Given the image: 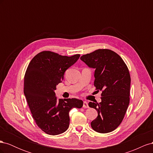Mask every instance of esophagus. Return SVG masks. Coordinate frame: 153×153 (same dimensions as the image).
I'll return each mask as SVG.
<instances>
[{
  "label": "esophagus",
  "instance_id": "esophagus-1",
  "mask_svg": "<svg viewBox=\"0 0 153 153\" xmlns=\"http://www.w3.org/2000/svg\"><path fill=\"white\" fill-rule=\"evenodd\" d=\"M83 107L85 108H89V105H88L87 101H84V103H83Z\"/></svg>",
  "mask_w": 153,
  "mask_h": 153
}]
</instances>
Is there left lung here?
<instances>
[{"label":"left lung","instance_id":"1","mask_svg":"<svg viewBox=\"0 0 153 153\" xmlns=\"http://www.w3.org/2000/svg\"><path fill=\"white\" fill-rule=\"evenodd\" d=\"M80 59L95 69L94 85L102 91L100 103H89L98 112L91 127L101 133L112 131L121 123L129 103L131 78L128 67L117 53L108 49L95 50Z\"/></svg>","mask_w":153,"mask_h":153}]
</instances>
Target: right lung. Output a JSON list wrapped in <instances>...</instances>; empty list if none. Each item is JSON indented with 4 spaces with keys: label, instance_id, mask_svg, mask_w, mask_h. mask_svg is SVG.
I'll return each mask as SVG.
<instances>
[{
    "label": "right lung",
    "instance_id": "obj_1",
    "mask_svg": "<svg viewBox=\"0 0 153 153\" xmlns=\"http://www.w3.org/2000/svg\"><path fill=\"white\" fill-rule=\"evenodd\" d=\"M80 56H62L43 51L37 54L27 67L24 94L36 124L48 135H57L66 131L69 125V111L83 106L81 100H57L55 93L57 85L64 79V73Z\"/></svg>",
    "mask_w": 153,
    "mask_h": 153
}]
</instances>
